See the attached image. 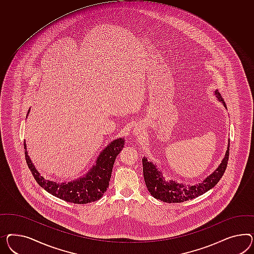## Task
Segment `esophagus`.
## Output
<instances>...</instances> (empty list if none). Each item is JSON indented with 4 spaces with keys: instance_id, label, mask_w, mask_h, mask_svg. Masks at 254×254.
<instances>
[{
    "instance_id": "esophagus-1",
    "label": "esophagus",
    "mask_w": 254,
    "mask_h": 254,
    "mask_svg": "<svg viewBox=\"0 0 254 254\" xmlns=\"http://www.w3.org/2000/svg\"><path fill=\"white\" fill-rule=\"evenodd\" d=\"M133 134H134L136 137H138L139 135H141V127H140V126L135 127V128H134V130H133Z\"/></svg>"
}]
</instances>
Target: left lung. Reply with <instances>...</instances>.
<instances>
[{"label": "left lung", "mask_w": 254, "mask_h": 254, "mask_svg": "<svg viewBox=\"0 0 254 254\" xmlns=\"http://www.w3.org/2000/svg\"><path fill=\"white\" fill-rule=\"evenodd\" d=\"M214 95L218 99V101L222 102L223 105L226 108V103L224 102V99L222 98L217 89L214 90ZM228 156L229 143L226 150V155L222 160V163L220 164L219 166L216 168V170L213 172L209 177H207L201 183L193 186L178 183L177 181L174 180L166 181L163 177L162 172L158 170L157 165H153L151 162L148 161L147 158L143 157L142 165L145 184L151 196L165 202H183L189 199H194L210 190L219 182L220 179L223 177L224 173L226 171Z\"/></svg>", "instance_id": "obj_1"}]
</instances>
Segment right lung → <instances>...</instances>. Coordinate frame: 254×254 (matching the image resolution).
I'll list each match as a JSON object with an SVG mask.
<instances>
[{
	"mask_svg": "<svg viewBox=\"0 0 254 254\" xmlns=\"http://www.w3.org/2000/svg\"><path fill=\"white\" fill-rule=\"evenodd\" d=\"M29 111L30 110H28V115ZM124 144L125 140L122 137L110 142L108 146L100 153L99 157L97 158L96 165H93L89 172L83 176L82 178L67 183L50 181L41 177L28 156L26 142H24V149L28 168L32 173L35 180L41 188L63 200L75 204H86L101 199L103 193L106 191L107 188L109 187L112 169L116 158L120 151H122Z\"/></svg>",
	"mask_w": 254,
	"mask_h": 254,
	"instance_id": "1",
	"label": "right lung"
}]
</instances>
